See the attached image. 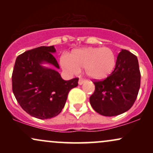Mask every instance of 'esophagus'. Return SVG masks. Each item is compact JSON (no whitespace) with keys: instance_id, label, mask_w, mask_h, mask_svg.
Masks as SVG:
<instances>
[{"instance_id":"esophagus-1","label":"esophagus","mask_w":153,"mask_h":153,"mask_svg":"<svg viewBox=\"0 0 153 153\" xmlns=\"http://www.w3.org/2000/svg\"><path fill=\"white\" fill-rule=\"evenodd\" d=\"M85 82V80H83V79L80 78V79H79V80H78V84H79V85H82V84H83Z\"/></svg>"}]
</instances>
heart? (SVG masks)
I'll list each match as a JSON object with an SVG mask.
<instances>
[{
    "label": "heart",
    "mask_w": 153,
    "mask_h": 153,
    "mask_svg": "<svg viewBox=\"0 0 153 153\" xmlns=\"http://www.w3.org/2000/svg\"><path fill=\"white\" fill-rule=\"evenodd\" d=\"M62 70L69 75L78 74L80 68L88 78L103 80L108 78L114 71L117 57L108 47H83L73 50L59 58Z\"/></svg>",
    "instance_id": "b5f03b06"
}]
</instances>
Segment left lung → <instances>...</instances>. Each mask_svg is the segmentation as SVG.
<instances>
[{
	"label": "left lung",
	"mask_w": 153,
	"mask_h": 153,
	"mask_svg": "<svg viewBox=\"0 0 153 153\" xmlns=\"http://www.w3.org/2000/svg\"><path fill=\"white\" fill-rule=\"evenodd\" d=\"M137 57L121 50L114 71L105 80L94 82L96 88L90 103L97 113L114 117L127 111L134 104L140 87Z\"/></svg>",
	"instance_id": "1"
}]
</instances>
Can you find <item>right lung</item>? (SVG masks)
<instances>
[{"mask_svg": "<svg viewBox=\"0 0 153 153\" xmlns=\"http://www.w3.org/2000/svg\"><path fill=\"white\" fill-rule=\"evenodd\" d=\"M55 52L54 46L39 47L16 59L12 74L13 94L23 109L35 118L47 119L58 115L69 91L78 85V78L65 80L57 71L59 66L52 54Z\"/></svg>", "mask_w": 153, "mask_h": 153, "instance_id": "add662e5", "label": "right lung"}]
</instances>
